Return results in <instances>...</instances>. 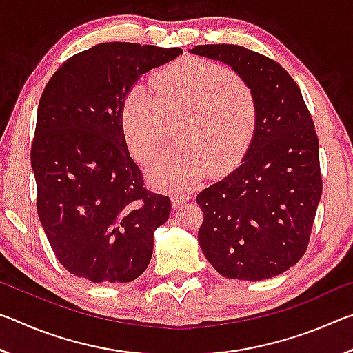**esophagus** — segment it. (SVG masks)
<instances>
[{"mask_svg":"<svg viewBox=\"0 0 353 353\" xmlns=\"http://www.w3.org/2000/svg\"><path fill=\"white\" fill-rule=\"evenodd\" d=\"M191 199L190 194H183V193H176L171 196V202H172V207L179 208L181 205H183L185 202H188Z\"/></svg>","mask_w":353,"mask_h":353,"instance_id":"34e87169","label":"esophagus"}]
</instances>
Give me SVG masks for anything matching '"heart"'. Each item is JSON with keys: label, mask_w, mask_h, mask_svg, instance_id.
Wrapping results in <instances>:
<instances>
[{"label": "heart", "mask_w": 353, "mask_h": 353, "mask_svg": "<svg viewBox=\"0 0 353 353\" xmlns=\"http://www.w3.org/2000/svg\"><path fill=\"white\" fill-rule=\"evenodd\" d=\"M154 94L134 85L119 105L129 151L141 163L166 145V118H181V146L149 165L160 188L185 190L212 170L223 174L241 162L255 139L259 105L250 87L229 68L204 59H183L152 77Z\"/></svg>", "instance_id": "1"}]
</instances>
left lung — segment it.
Returning <instances> with one entry per match:
<instances>
[{
	"label": "left lung",
	"mask_w": 353,
	"mask_h": 353,
	"mask_svg": "<svg viewBox=\"0 0 353 353\" xmlns=\"http://www.w3.org/2000/svg\"><path fill=\"white\" fill-rule=\"evenodd\" d=\"M191 54L224 62L248 83L259 126L241 165L196 198L198 240L227 279H271L305 254L322 177L319 141L294 79L272 59L240 45H199Z\"/></svg>",
	"instance_id": "obj_1"
}]
</instances>
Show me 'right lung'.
Returning <instances> with one entry per match:
<instances>
[{
	"mask_svg": "<svg viewBox=\"0 0 353 353\" xmlns=\"http://www.w3.org/2000/svg\"><path fill=\"white\" fill-rule=\"evenodd\" d=\"M179 54L181 48L99 43L63 62L41 93L31 148L37 212L57 260L77 277L128 283L151 261L171 201L143 185L119 105L141 74Z\"/></svg>",
	"mask_w": 353,
	"mask_h": 353,
	"instance_id": "obj_1",
	"label": "right lung"
}]
</instances>
